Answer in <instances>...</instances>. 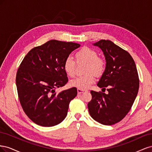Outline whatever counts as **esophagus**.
Here are the masks:
<instances>
[{
	"label": "esophagus",
	"instance_id": "obj_1",
	"mask_svg": "<svg viewBox=\"0 0 152 152\" xmlns=\"http://www.w3.org/2000/svg\"><path fill=\"white\" fill-rule=\"evenodd\" d=\"M84 92V90H82V89H77V93H78V94H82V93H83Z\"/></svg>",
	"mask_w": 152,
	"mask_h": 152
}]
</instances>
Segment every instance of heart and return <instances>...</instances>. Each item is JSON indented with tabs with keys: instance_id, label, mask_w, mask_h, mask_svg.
I'll list each match as a JSON object with an SVG mask.
<instances>
[{
	"instance_id": "1",
	"label": "heart",
	"mask_w": 152,
	"mask_h": 152,
	"mask_svg": "<svg viewBox=\"0 0 152 152\" xmlns=\"http://www.w3.org/2000/svg\"><path fill=\"white\" fill-rule=\"evenodd\" d=\"M75 58L77 62L87 63L84 72L87 74L78 77L70 81L72 87L82 90L87 89L95 81V75H102L105 70L106 63L102 58L98 56V54L93 49L83 47L76 53ZM63 69L66 74L70 77L75 75L76 63L73 59L68 56L63 63ZM94 73L93 74V73Z\"/></svg>"
}]
</instances>
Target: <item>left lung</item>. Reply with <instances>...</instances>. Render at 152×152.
<instances>
[{
    "mask_svg": "<svg viewBox=\"0 0 152 152\" xmlns=\"http://www.w3.org/2000/svg\"><path fill=\"white\" fill-rule=\"evenodd\" d=\"M103 50L106 68L97 86L108 93L91 91L88 103L91 117L103 125H113L129 112L138 92L140 80L134 59L127 51L109 40L94 44Z\"/></svg>",
    "mask_w": 152,
    "mask_h": 152,
    "instance_id": "1",
    "label": "left lung"
}]
</instances>
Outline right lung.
<instances>
[{"instance_id":"1","label":"right lung","mask_w":152,"mask_h":152,"mask_svg":"<svg viewBox=\"0 0 152 152\" xmlns=\"http://www.w3.org/2000/svg\"><path fill=\"white\" fill-rule=\"evenodd\" d=\"M80 44L50 40L27 53L18 69V98L27 116L37 125L51 127L65 118L75 87L57 93L55 89L68 81L63 63Z\"/></svg>"}]
</instances>
